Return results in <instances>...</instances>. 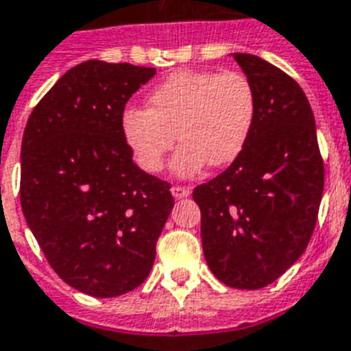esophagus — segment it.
<instances>
[{
    "label": "esophagus",
    "instance_id": "1",
    "mask_svg": "<svg viewBox=\"0 0 351 351\" xmlns=\"http://www.w3.org/2000/svg\"><path fill=\"white\" fill-rule=\"evenodd\" d=\"M171 193H173L175 198H187V196L191 195V191L187 189V187H184V185H175V187H171Z\"/></svg>",
    "mask_w": 351,
    "mask_h": 351
}]
</instances>
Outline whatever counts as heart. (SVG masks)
Returning <instances> with one entry per match:
<instances>
[{"mask_svg": "<svg viewBox=\"0 0 351 351\" xmlns=\"http://www.w3.org/2000/svg\"><path fill=\"white\" fill-rule=\"evenodd\" d=\"M256 111L254 86L245 73L184 70L151 92L149 110L128 108L122 113V135L136 164L158 173L178 133L182 146L173 171L191 176L205 164L234 162L249 142Z\"/></svg>", "mask_w": 351, "mask_h": 351, "instance_id": "heart-1", "label": "heart"}]
</instances>
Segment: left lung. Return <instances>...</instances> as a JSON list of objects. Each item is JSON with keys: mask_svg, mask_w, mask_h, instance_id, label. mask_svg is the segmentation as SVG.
<instances>
[{"mask_svg": "<svg viewBox=\"0 0 351 351\" xmlns=\"http://www.w3.org/2000/svg\"><path fill=\"white\" fill-rule=\"evenodd\" d=\"M254 86L258 111L241 155L193 198L213 274L232 289L274 283L303 254L317 223L324 164L314 111L298 82L250 53L232 56Z\"/></svg>", "mask_w": 351, "mask_h": 351, "instance_id": "8db88e82", "label": "left lung"}]
</instances>
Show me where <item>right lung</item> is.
Returning <instances> with one entry per match:
<instances>
[{"label": "right lung", "mask_w": 351, "mask_h": 351, "mask_svg": "<svg viewBox=\"0 0 351 351\" xmlns=\"http://www.w3.org/2000/svg\"><path fill=\"white\" fill-rule=\"evenodd\" d=\"M153 75L130 62H81L23 133V215L56 274L93 298L144 283L175 205L171 184L136 166L122 135L126 102Z\"/></svg>", "instance_id": "obj_1"}]
</instances>
